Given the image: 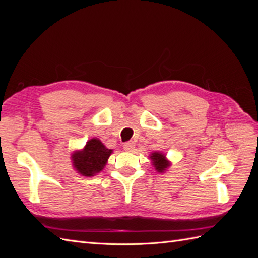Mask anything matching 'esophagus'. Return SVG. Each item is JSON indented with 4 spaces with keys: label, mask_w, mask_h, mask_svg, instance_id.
<instances>
[{
    "label": "esophagus",
    "mask_w": 258,
    "mask_h": 258,
    "mask_svg": "<svg viewBox=\"0 0 258 258\" xmlns=\"http://www.w3.org/2000/svg\"><path fill=\"white\" fill-rule=\"evenodd\" d=\"M124 150L127 151V152H133L134 147H135V144L133 143V142H126V143H124L123 145Z\"/></svg>",
    "instance_id": "esophagus-1"
}]
</instances>
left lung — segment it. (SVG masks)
Returning <instances> with one entry per match:
<instances>
[{"instance_id": "8db88e82", "label": "left lung", "mask_w": 258, "mask_h": 258, "mask_svg": "<svg viewBox=\"0 0 258 258\" xmlns=\"http://www.w3.org/2000/svg\"><path fill=\"white\" fill-rule=\"evenodd\" d=\"M150 157H151L152 164L154 165L155 169L158 173H164L168 168V166L171 165L169 162L166 160L165 154H163V153L154 152V153H152Z\"/></svg>"}]
</instances>
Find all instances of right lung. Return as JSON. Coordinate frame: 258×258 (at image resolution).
Segmentation results:
<instances>
[{"instance_id":"1","label":"right lung","mask_w":258,"mask_h":258,"mask_svg":"<svg viewBox=\"0 0 258 258\" xmlns=\"http://www.w3.org/2000/svg\"><path fill=\"white\" fill-rule=\"evenodd\" d=\"M112 152V150L106 149L100 140L92 139L87 142L83 150L75 151L71 158L76 172L83 176L91 177L102 171Z\"/></svg>"}]
</instances>
